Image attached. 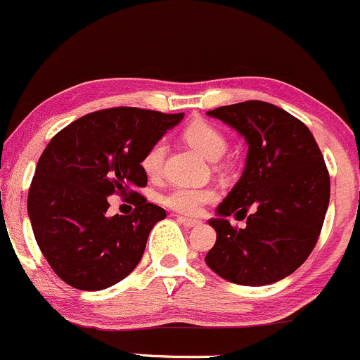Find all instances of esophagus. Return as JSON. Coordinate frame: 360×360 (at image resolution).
<instances>
[{
  "mask_svg": "<svg viewBox=\"0 0 360 360\" xmlns=\"http://www.w3.org/2000/svg\"><path fill=\"white\" fill-rule=\"evenodd\" d=\"M179 220L180 224H184L185 227H198V226H201V220H195V219H187V217H179Z\"/></svg>",
  "mask_w": 360,
  "mask_h": 360,
  "instance_id": "1",
  "label": "esophagus"
}]
</instances>
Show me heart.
Here are the masks:
<instances>
[{"label":"heart","instance_id":"obj_1","mask_svg":"<svg viewBox=\"0 0 360 360\" xmlns=\"http://www.w3.org/2000/svg\"><path fill=\"white\" fill-rule=\"evenodd\" d=\"M184 138L192 148H195L208 161H219L227 150V140L222 131L205 120H195V122L188 124L184 129ZM165 155L166 145L162 141H158L145 152L143 159H141V168L150 179H158L161 175ZM213 198L215 194L208 188L175 187L168 194L162 195V202L168 208L184 213V215H195L202 208V205L212 201Z\"/></svg>","mask_w":360,"mask_h":360}]
</instances>
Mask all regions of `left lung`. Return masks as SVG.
<instances>
[{
  "instance_id": "1",
  "label": "left lung",
  "mask_w": 360,
  "mask_h": 360,
  "mask_svg": "<svg viewBox=\"0 0 360 360\" xmlns=\"http://www.w3.org/2000/svg\"><path fill=\"white\" fill-rule=\"evenodd\" d=\"M206 115L248 145L241 179L208 220L217 241L206 264L238 285L278 282L300 268L319 240L330 194L322 152L301 120L271 103H236ZM231 214L247 218L248 226L233 228Z\"/></svg>"
}]
</instances>
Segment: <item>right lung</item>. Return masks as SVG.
Here are the masks:
<instances>
[{
	"label": "right lung",
	"mask_w": 360,
	"mask_h": 360,
	"mask_svg": "<svg viewBox=\"0 0 360 360\" xmlns=\"http://www.w3.org/2000/svg\"><path fill=\"white\" fill-rule=\"evenodd\" d=\"M184 113L99 110L51 140L27 195L34 238L56 275L78 290H103L138 266L148 234L166 212L134 188L147 185L141 159ZM133 195L131 216L110 217L108 195Z\"/></svg>",
	"instance_id": "obj_1"
}]
</instances>
